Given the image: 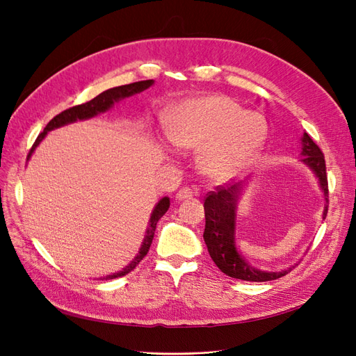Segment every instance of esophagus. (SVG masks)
Instances as JSON below:
<instances>
[{"label":"esophagus","mask_w":356,"mask_h":356,"mask_svg":"<svg viewBox=\"0 0 356 356\" xmlns=\"http://www.w3.org/2000/svg\"><path fill=\"white\" fill-rule=\"evenodd\" d=\"M193 195H195V191H193L191 188L182 187V188H179V190L177 191L175 197H177V200H187V199L193 197Z\"/></svg>","instance_id":"obj_1"}]
</instances>
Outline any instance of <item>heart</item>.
I'll list each match as a JSON object with an SVG mask.
<instances>
[{"label": "heart", "mask_w": 356, "mask_h": 356, "mask_svg": "<svg viewBox=\"0 0 356 356\" xmlns=\"http://www.w3.org/2000/svg\"><path fill=\"white\" fill-rule=\"evenodd\" d=\"M166 134L178 149L199 152V166L213 179H229L250 168L267 138V122L257 111L224 95H208L178 104Z\"/></svg>", "instance_id": "obj_1"}]
</instances>
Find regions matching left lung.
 I'll list each match as a JSON object with an SVG mask.
<instances>
[{"mask_svg": "<svg viewBox=\"0 0 356 356\" xmlns=\"http://www.w3.org/2000/svg\"><path fill=\"white\" fill-rule=\"evenodd\" d=\"M301 161L314 172L319 181V187L324 193L325 207L322 218L325 220L328 212V181L325 160L321 148L312 141V138L305 132L301 136ZM250 179L227 187H217V191H211L204 199V232L203 239L208 246V252L220 270L230 277L242 279L250 282H266L282 277L294 268L291 266L281 272H264L252 267L248 263L236 248V211L238 200L242 195L245 184ZM297 266V264H296Z\"/></svg>", "mask_w": 356, "mask_h": 356, "instance_id": "1", "label": "left lung"}]
</instances>
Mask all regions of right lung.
Masks as SVG:
<instances>
[{
	"instance_id": "1",
	"label": "right lung",
	"mask_w": 356,
	"mask_h": 356,
	"mask_svg": "<svg viewBox=\"0 0 356 356\" xmlns=\"http://www.w3.org/2000/svg\"><path fill=\"white\" fill-rule=\"evenodd\" d=\"M153 84H154V80H144V81H136V83H131V84L118 86V88H113V89H108V90L99 93L98 96H96V98H93L89 102L81 104V105H75V106H72V108H68L65 111H62L56 117H53L51 120L47 123V126L44 127V131H42L38 135V138L35 139V143H34V145H32L31 152L28 154V160L31 159L32 153H34V149L40 145V143L42 141V139L46 138L47 132L53 131V129L62 127V126L74 123V122H77V120H88V118L96 117L98 114L105 113V111H108L110 108H113V105L115 102L122 101L124 98H129V96H134L136 93H141V92L147 90L148 88H152ZM169 204H170L169 197H163V199H160L157 202V204H156L153 212H152V217H149L148 227H147V232H145V236H144L143 245H141V248H139V251H138V254H136V257L134 258V260L129 263L123 268V270L117 272V273H113V275H106L102 279L120 277V276H124L129 272L134 270V268L139 264V261H141L143 258L147 255L149 246H152L157 221L166 213V211L169 209Z\"/></svg>"
}]
</instances>
